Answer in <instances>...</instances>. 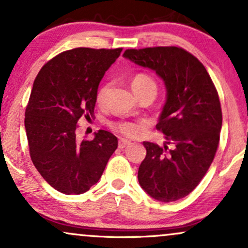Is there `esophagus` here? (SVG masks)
Here are the masks:
<instances>
[{
    "label": "esophagus",
    "mask_w": 248,
    "mask_h": 248,
    "mask_svg": "<svg viewBox=\"0 0 248 248\" xmlns=\"http://www.w3.org/2000/svg\"><path fill=\"white\" fill-rule=\"evenodd\" d=\"M129 144H130V142L127 141V140H120V141H119V148H120V149H124V148L129 146Z\"/></svg>",
    "instance_id": "obj_1"
}]
</instances>
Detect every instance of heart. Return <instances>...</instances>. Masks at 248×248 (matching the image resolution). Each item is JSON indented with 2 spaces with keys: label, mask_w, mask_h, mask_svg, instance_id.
Listing matches in <instances>:
<instances>
[{
  "label": "heart",
  "mask_w": 248,
  "mask_h": 248,
  "mask_svg": "<svg viewBox=\"0 0 248 248\" xmlns=\"http://www.w3.org/2000/svg\"><path fill=\"white\" fill-rule=\"evenodd\" d=\"M132 86L134 91L142 90V88L153 86L156 87L155 81L150 78L149 76L144 75V73H138L132 80ZM108 86L104 85L99 88L98 93H96V101L98 104H102L105 100V96H106ZM113 130L120 133L121 135L126 136V138H136L139 136L142 132V126L141 124H136V122H130V121H119V122H112L110 124Z\"/></svg>",
  "instance_id": "heart-1"
}]
</instances>
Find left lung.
Listing matches in <instances>:
<instances>
[{
  "instance_id": "left-lung-1",
  "label": "left lung",
  "mask_w": 248,
  "mask_h": 248,
  "mask_svg": "<svg viewBox=\"0 0 248 248\" xmlns=\"http://www.w3.org/2000/svg\"><path fill=\"white\" fill-rule=\"evenodd\" d=\"M124 57L155 71L167 88L156 128L173 148L143 142L139 183L156 201H178L198 186L215 158L223 122L218 92L204 65L182 47L128 49Z\"/></svg>"
}]
</instances>
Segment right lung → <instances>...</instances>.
<instances>
[{
    "mask_svg": "<svg viewBox=\"0 0 248 248\" xmlns=\"http://www.w3.org/2000/svg\"><path fill=\"white\" fill-rule=\"evenodd\" d=\"M122 49L77 47L59 53L37 75L24 126L30 157L57 191L80 195L98 183L118 139L100 129L92 141L76 139L77 122L94 114L99 82Z\"/></svg>",
    "mask_w": 248,
    "mask_h": 248,
    "instance_id": "add662e5",
    "label": "right lung"
}]
</instances>
